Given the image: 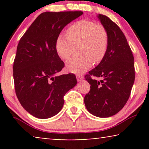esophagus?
Returning a JSON list of instances; mask_svg holds the SVG:
<instances>
[{"instance_id": "1", "label": "esophagus", "mask_w": 149, "mask_h": 149, "mask_svg": "<svg viewBox=\"0 0 149 149\" xmlns=\"http://www.w3.org/2000/svg\"><path fill=\"white\" fill-rule=\"evenodd\" d=\"M82 79H83V77L82 76V75H77V80L78 81H80L82 80Z\"/></svg>"}]
</instances>
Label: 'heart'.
Listing matches in <instances>:
<instances>
[{
    "mask_svg": "<svg viewBox=\"0 0 149 149\" xmlns=\"http://www.w3.org/2000/svg\"><path fill=\"white\" fill-rule=\"evenodd\" d=\"M67 37L60 36L56 41V51L63 60L72 56L74 45H80L81 56L71 59L66 63L68 71L82 74L94 63H99L107 54L109 34L102 24L90 20H79L70 26L66 31Z\"/></svg>",
    "mask_w": 149,
    "mask_h": 149,
    "instance_id": "1",
    "label": "heart"
}]
</instances>
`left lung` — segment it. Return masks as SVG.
Listing matches in <instances>:
<instances>
[{"label":"left lung","mask_w":149,"mask_h":149,"mask_svg":"<svg viewBox=\"0 0 149 149\" xmlns=\"http://www.w3.org/2000/svg\"><path fill=\"white\" fill-rule=\"evenodd\" d=\"M97 17L108 32L109 46L103 60L85 76L91 86L84 102L92 115L109 117L121 111L130 96L135 80L134 58L119 26L104 15Z\"/></svg>","instance_id":"obj_1"}]
</instances>
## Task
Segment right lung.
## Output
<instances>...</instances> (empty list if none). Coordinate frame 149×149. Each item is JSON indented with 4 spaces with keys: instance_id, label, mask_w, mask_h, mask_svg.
<instances>
[{
    "instance_id": "right-lung-1",
    "label": "right lung",
    "mask_w": 149,
    "mask_h": 149,
    "mask_svg": "<svg viewBox=\"0 0 149 149\" xmlns=\"http://www.w3.org/2000/svg\"><path fill=\"white\" fill-rule=\"evenodd\" d=\"M83 13L44 12L20 38L13 66L15 91L21 105L34 117L47 119L58 114L66 93L77 84L73 73L58 75L64 62L56 41L64 26Z\"/></svg>"
}]
</instances>
